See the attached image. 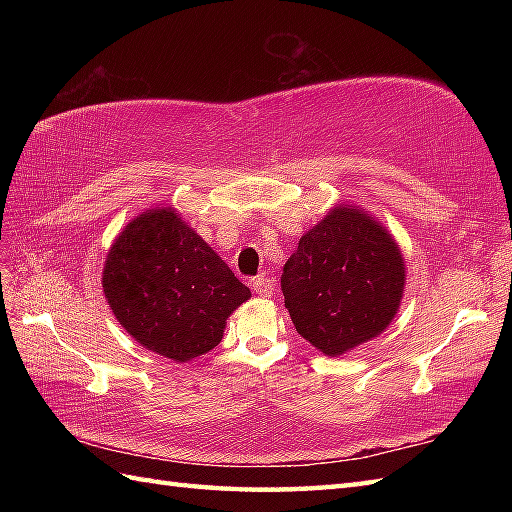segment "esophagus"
<instances>
[{
  "label": "esophagus",
  "mask_w": 512,
  "mask_h": 512,
  "mask_svg": "<svg viewBox=\"0 0 512 512\" xmlns=\"http://www.w3.org/2000/svg\"><path fill=\"white\" fill-rule=\"evenodd\" d=\"M250 286H253L255 295H259V297H273L275 295L273 279L266 277V275H257L253 281H250Z\"/></svg>",
  "instance_id": "1"
}]
</instances>
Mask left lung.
I'll list each match as a JSON object with an SVG mask.
<instances>
[{
  "instance_id": "obj_1",
  "label": "left lung",
  "mask_w": 512,
  "mask_h": 512,
  "mask_svg": "<svg viewBox=\"0 0 512 512\" xmlns=\"http://www.w3.org/2000/svg\"><path fill=\"white\" fill-rule=\"evenodd\" d=\"M405 281V257L387 226L341 202L301 235L281 290L303 339L325 356H341L389 328Z\"/></svg>"
}]
</instances>
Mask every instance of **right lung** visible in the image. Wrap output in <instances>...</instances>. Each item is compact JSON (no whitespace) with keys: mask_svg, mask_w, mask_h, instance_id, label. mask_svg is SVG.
<instances>
[{"mask_svg":"<svg viewBox=\"0 0 512 512\" xmlns=\"http://www.w3.org/2000/svg\"><path fill=\"white\" fill-rule=\"evenodd\" d=\"M101 284L127 334L176 363L211 352L226 319L250 299V290L173 206L145 209L116 235Z\"/></svg>","mask_w":512,"mask_h":512,"instance_id":"1","label":"right lung"}]
</instances>
